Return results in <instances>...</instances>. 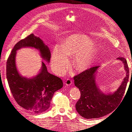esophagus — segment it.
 Instances as JSON below:
<instances>
[{
	"label": "esophagus",
	"mask_w": 132,
	"mask_h": 132,
	"mask_svg": "<svg viewBox=\"0 0 132 132\" xmlns=\"http://www.w3.org/2000/svg\"><path fill=\"white\" fill-rule=\"evenodd\" d=\"M71 84H72V82H71V80L70 79H67V80L65 81V85L66 86H70L71 85Z\"/></svg>",
	"instance_id": "34e87169"
}]
</instances>
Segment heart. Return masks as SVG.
I'll return each mask as SVG.
<instances>
[{
  "label": "heart",
  "instance_id": "b5f03b06",
  "mask_svg": "<svg viewBox=\"0 0 132 132\" xmlns=\"http://www.w3.org/2000/svg\"><path fill=\"white\" fill-rule=\"evenodd\" d=\"M98 51L97 47L94 45V42L87 36L71 35L64 41L62 48H54L52 62L55 68L63 72L69 64V56L77 55L76 66L78 69L85 70L93 64Z\"/></svg>",
  "mask_w": 132,
  "mask_h": 132
}]
</instances>
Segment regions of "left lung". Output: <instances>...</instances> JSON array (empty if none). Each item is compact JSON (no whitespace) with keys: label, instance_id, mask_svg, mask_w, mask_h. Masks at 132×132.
I'll use <instances>...</instances> for the list:
<instances>
[{"label":"left lung","instance_id":"1","mask_svg":"<svg viewBox=\"0 0 132 132\" xmlns=\"http://www.w3.org/2000/svg\"><path fill=\"white\" fill-rule=\"evenodd\" d=\"M116 59L123 63L126 74L120 86L113 93H102L96 82V75L101 66L92 67L74 77L75 85L81 94L75 108L82 117L93 119L104 116L114 111L121 101L129 79V68L125 58Z\"/></svg>","mask_w":132,"mask_h":132}]
</instances>
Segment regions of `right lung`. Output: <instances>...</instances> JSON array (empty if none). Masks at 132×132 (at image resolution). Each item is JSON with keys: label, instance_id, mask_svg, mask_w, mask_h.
I'll list each match as a JSON object with an SVG mask.
<instances>
[{"label": "right lung", "instance_id": "1", "mask_svg": "<svg viewBox=\"0 0 132 132\" xmlns=\"http://www.w3.org/2000/svg\"><path fill=\"white\" fill-rule=\"evenodd\" d=\"M25 47L37 50L41 57L50 63L48 47L32 34L19 41L11 51L6 63L7 80L14 98L20 106L32 113H40L49 109L54 93L63 87V82L61 78L47 71L43 62L37 75L29 78L22 77L17 69L15 58L16 51Z\"/></svg>", "mask_w": 132, "mask_h": 132}]
</instances>
